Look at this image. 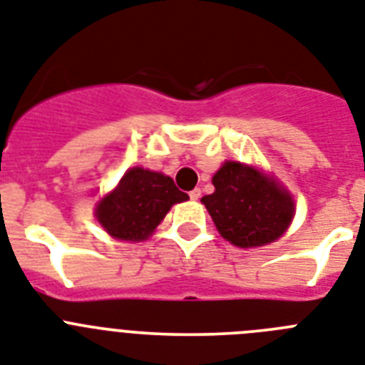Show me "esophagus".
I'll return each mask as SVG.
<instances>
[{
    "instance_id": "1",
    "label": "esophagus",
    "mask_w": 365,
    "mask_h": 365,
    "mask_svg": "<svg viewBox=\"0 0 365 365\" xmlns=\"http://www.w3.org/2000/svg\"><path fill=\"white\" fill-rule=\"evenodd\" d=\"M200 189H192L191 192H189V198H191V200H198V198H200Z\"/></svg>"
}]
</instances>
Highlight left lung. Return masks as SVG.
I'll list each match as a JSON object with an SVG mask.
<instances>
[{"instance_id": "left-lung-1", "label": "left lung", "mask_w": 365, "mask_h": 365, "mask_svg": "<svg viewBox=\"0 0 365 365\" xmlns=\"http://www.w3.org/2000/svg\"><path fill=\"white\" fill-rule=\"evenodd\" d=\"M215 192L202 198L219 234L241 249L278 240L295 213L292 197L274 180L237 161L213 176Z\"/></svg>"}]
</instances>
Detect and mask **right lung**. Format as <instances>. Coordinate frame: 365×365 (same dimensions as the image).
Wrapping results in <instances>:
<instances>
[{"mask_svg":"<svg viewBox=\"0 0 365 365\" xmlns=\"http://www.w3.org/2000/svg\"><path fill=\"white\" fill-rule=\"evenodd\" d=\"M187 195L174 185L173 178L145 168H130L118 187L96 207L100 225L116 240H146L176 202Z\"/></svg>","mask_w":365,"mask_h":365,"instance_id":"obj_1","label":"right lung"}]
</instances>
